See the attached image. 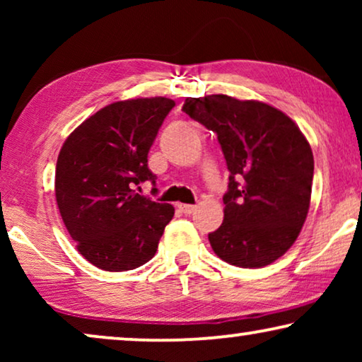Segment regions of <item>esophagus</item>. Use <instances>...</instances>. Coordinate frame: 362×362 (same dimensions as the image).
<instances>
[{
    "instance_id": "34e87169",
    "label": "esophagus",
    "mask_w": 362,
    "mask_h": 362,
    "mask_svg": "<svg viewBox=\"0 0 362 362\" xmlns=\"http://www.w3.org/2000/svg\"><path fill=\"white\" fill-rule=\"evenodd\" d=\"M177 207H180L181 212H185V214H191V212H194L196 206L192 204H177Z\"/></svg>"
}]
</instances>
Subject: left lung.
<instances>
[{"mask_svg":"<svg viewBox=\"0 0 362 362\" xmlns=\"http://www.w3.org/2000/svg\"><path fill=\"white\" fill-rule=\"evenodd\" d=\"M182 112L217 135L229 170L224 221L209 234L227 264L259 269L293 245L310 209L313 153L284 112L229 95L186 98Z\"/></svg>","mask_w":362,"mask_h":362,"instance_id":"8db88e82","label":"left lung"}]
</instances>
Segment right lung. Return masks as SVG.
<instances>
[{"label": "right lung", "instance_id": "right-lung-1", "mask_svg": "<svg viewBox=\"0 0 362 362\" xmlns=\"http://www.w3.org/2000/svg\"><path fill=\"white\" fill-rule=\"evenodd\" d=\"M173 107L175 100L166 97L110 103L77 127L61 148L59 212L77 250L98 269L125 272L146 264L175 216L171 204L136 192L140 182L155 186L148 151Z\"/></svg>", "mask_w": 362, "mask_h": 362}]
</instances>
